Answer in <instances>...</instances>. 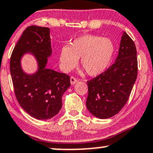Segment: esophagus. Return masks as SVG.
Segmentation results:
<instances>
[{
    "label": "esophagus",
    "mask_w": 153,
    "mask_h": 153,
    "mask_svg": "<svg viewBox=\"0 0 153 153\" xmlns=\"http://www.w3.org/2000/svg\"><path fill=\"white\" fill-rule=\"evenodd\" d=\"M78 81V80L77 79V78H75V77L72 76L71 78H70V83H71V84H75V83Z\"/></svg>",
    "instance_id": "esophagus-1"
}]
</instances>
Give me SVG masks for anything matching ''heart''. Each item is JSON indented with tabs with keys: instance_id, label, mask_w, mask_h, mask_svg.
I'll use <instances>...</instances> for the list:
<instances>
[{
	"instance_id": "heart-1",
	"label": "heart",
	"mask_w": 153,
	"mask_h": 153,
	"mask_svg": "<svg viewBox=\"0 0 153 153\" xmlns=\"http://www.w3.org/2000/svg\"><path fill=\"white\" fill-rule=\"evenodd\" d=\"M115 52V45L111 39L93 34L76 38L70 46L64 45L59 53L62 69L72 70L81 58V65L90 76H97L108 67Z\"/></svg>"
}]
</instances>
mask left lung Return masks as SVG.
<instances>
[{
  "instance_id": "1",
  "label": "left lung",
  "mask_w": 153,
  "mask_h": 153,
  "mask_svg": "<svg viewBox=\"0 0 153 153\" xmlns=\"http://www.w3.org/2000/svg\"><path fill=\"white\" fill-rule=\"evenodd\" d=\"M136 56L134 42L124 31L114 64L87 81L86 107L91 114L100 119L110 118L125 106L137 78Z\"/></svg>"
}]
</instances>
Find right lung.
Segmentation results:
<instances>
[{"label": "right lung", "instance_id": "right-lung-1", "mask_svg": "<svg viewBox=\"0 0 153 153\" xmlns=\"http://www.w3.org/2000/svg\"><path fill=\"white\" fill-rule=\"evenodd\" d=\"M26 52H31L38 60V71L33 75L25 74L20 67L21 57ZM51 53L50 28L30 25L23 31L10 58L16 98L23 110L37 120H48L59 113L62 96L70 86L68 75L45 68Z\"/></svg>", "mask_w": 153, "mask_h": 153}]
</instances>
